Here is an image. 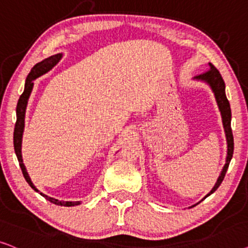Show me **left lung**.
<instances>
[{
    "label": "left lung",
    "mask_w": 248,
    "mask_h": 248,
    "mask_svg": "<svg viewBox=\"0 0 248 248\" xmlns=\"http://www.w3.org/2000/svg\"><path fill=\"white\" fill-rule=\"evenodd\" d=\"M196 79H201V80L206 81L207 84L211 86L212 88L214 96H216L217 107H219V110L221 112V117H222V124L224 128V133H226L227 137V144H228V152H227V161L226 164H224L222 171H221V174L217 179L216 186L213 187V189L211 190V194L214 193L219 186L222 183L224 179V176H226V172L228 170V167H229L230 161H232V154H233V136L232 131V126H230V121H232V110H230L229 102L227 100L226 93H224V81L222 77H221L220 72L217 71V69L214 67L213 64L210 63V69L203 74L196 76ZM207 195V196H209Z\"/></svg>",
    "instance_id": "left-lung-1"
}]
</instances>
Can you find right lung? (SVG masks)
Segmentation results:
<instances>
[{"label": "right lung", "mask_w": 248, "mask_h": 248, "mask_svg": "<svg viewBox=\"0 0 248 248\" xmlns=\"http://www.w3.org/2000/svg\"><path fill=\"white\" fill-rule=\"evenodd\" d=\"M60 58H61L60 54L53 55V57L45 59L44 61L39 62V63L34 65V68L31 69V72H29L27 76V79H26L24 93L20 95V98H19L18 104H16V126H15V133H13V146H15L16 155V157H18L19 164H20L22 174H24L26 181H27V183L29 184V186H31L32 189L38 191V193H39V190L34 186V184L31 183V178H29V176H28L27 170H26L25 164H24V162H22L21 141H22V133H24V128H25L26 107H27V102H28L29 95H31V93L32 86H34V82H32V80H35L36 78L39 77V76L45 74V72L48 71L52 67H54ZM41 195L43 197H45V199L49 201L51 203L57 204V205H61V206H75V205H79V204H80V202H64V201H59V200L52 199V197L45 195V194H43V193H41Z\"/></svg>", "instance_id": "add662e5"}]
</instances>
